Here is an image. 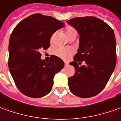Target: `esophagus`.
<instances>
[{
    "instance_id": "34e87169",
    "label": "esophagus",
    "mask_w": 121,
    "mask_h": 121,
    "mask_svg": "<svg viewBox=\"0 0 121 121\" xmlns=\"http://www.w3.org/2000/svg\"><path fill=\"white\" fill-rule=\"evenodd\" d=\"M64 64H65V66H67V65H68V63H67V61H65V62H64Z\"/></svg>"
}]
</instances>
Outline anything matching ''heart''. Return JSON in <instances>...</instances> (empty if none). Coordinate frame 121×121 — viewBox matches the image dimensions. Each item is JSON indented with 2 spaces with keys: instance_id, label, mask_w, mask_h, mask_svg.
Here are the masks:
<instances>
[{
  "instance_id": "obj_1",
  "label": "heart",
  "mask_w": 121,
  "mask_h": 121,
  "mask_svg": "<svg viewBox=\"0 0 121 121\" xmlns=\"http://www.w3.org/2000/svg\"><path fill=\"white\" fill-rule=\"evenodd\" d=\"M65 34L66 36L68 38L69 37L71 36V35H73V34H77V32H76V30L73 27H71V26H67L66 28L65 29ZM54 37V34L52 35V36L51 38V42H52ZM55 54L59 57L61 58V59L67 60L73 54V51L71 49H69V48H58V49L56 50Z\"/></svg>"
}]
</instances>
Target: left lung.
Wrapping results in <instances>:
<instances>
[{
  "instance_id": "1",
  "label": "left lung",
  "mask_w": 121,
  "mask_h": 121,
  "mask_svg": "<svg viewBox=\"0 0 121 121\" xmlns=\"http://www.w3.org/2000/svg\"><path fill=\"white\" fill-rule=\"evenodd\" d=\"M79 35L78 53L69 63L75 69L68 78L70 91L81 98L99 94L105 87L117 63L116 40L113 30L93 16L76 17L67 21ZM86 64L79 66L81 61Z\"/></svg>"
}]
</instances>
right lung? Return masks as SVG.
<instances>
[{
  "mask_svg": "<svg viewBox=\"0 0 121 121\" xmlns=\"http://www.w3.org/2000/svg\"><path fill=\"white\" fill-rule=\"evenodd\" d=\"M65 26L49 16L34 14L20 22L12 31L9 46V68L16 87L24 95L40 98L52 90L55 75L64 62L56 56L45 61L41 50L50 47L52 36Z\"/></svg>",
  "mask_w": 121,
  "mask_h": 121,
  "instance_id": "obj_1",
  "label": "right lung"
}]
</instances>
